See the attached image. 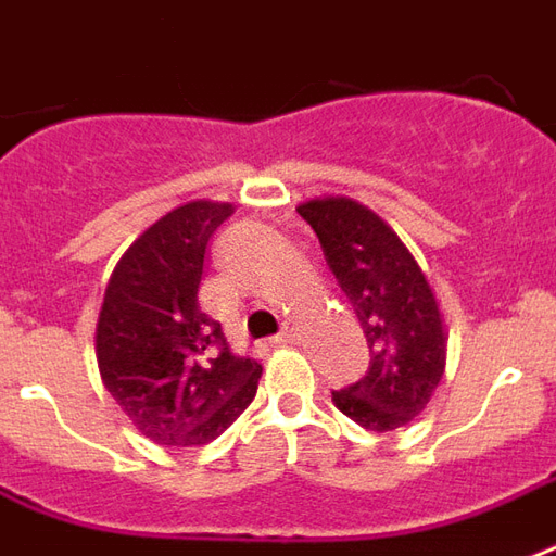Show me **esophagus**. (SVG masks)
I'll return each instance as SVG.
<instances>
[{
    "instance_id": "34e87169",
    "label": "esophagus",
    "mask_w": 556,
    "mask_h": 556,
    "mask_svg": "<svg viewBox=\"0 0 556 556\" xmlns=\"http://www.w3.org/2000/svg\"><path fill=\"white\" fill-rule=\"evenodd\" d=\"M299 340V334H295V328L293 326H283L281 334H275L273 343L275 346H287V343H295Z\"/></svg>"
}]
</instances>
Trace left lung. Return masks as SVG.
Segmentation results:
<instances>
[{"mask_svg": "<svg viewBox=\"0 0 556 556\" xmlns=\"http://www.w3.org/2000/svg\"><path fill=\"white\" fill-rule=\"evenodd\" d=\"M299 216L317 233L370 346L367 372L331 391V403L372 432L406 427L427 408L447 358L444 323L427 278L394 230L350 198L307 201Z\"/></svg>", "mask_w": 556, "mask_h": 556, "instance_id": "obj_1", "label": "left lung"}]
</instances>
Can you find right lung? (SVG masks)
Listing matches in <instances>:
<instances>
[{
  "label": "right lung",
  "instance_id": "1",
  "mask_svg": "<svg viewBox=\"0 0 556 556\" xmlns=\"http://www.w3.org/2000/svg\"><path fill=\"white\" fill-rule=\"evenodd\" d=\"M230 213L233 206L213 201L177 206L129 245L106 287L100 376L156 444H206L257 394L261 364L233 355L222 323L198 305L206 245Z\"/></svg>",
  "mask_w": 556,
  "mask_h": 556
}]
</instances>
